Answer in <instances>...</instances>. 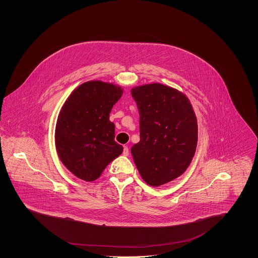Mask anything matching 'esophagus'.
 <instances>
[{
  "mask_svg": "<svg viewBox=\"0 0 258 258\" xmlns=\"http://www.w3.org/2000/svg\"><path fill=\"white\" fill-rule=\"evenodd\" d=\"M123 155L125 156V157L128 156V148L126 147V146L123 147Z\"/></svg>",
  "mask_w": 258,
  "mask_h": 258,
  "instance_id": "34e87169",
  "label": "esophagus"
}]
</instances>
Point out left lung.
I'll list each match as a JSON object with an SVG mask.
<instances>
[{"mask_svg":"<svg viewBox=\"0 0 258 258\" xmlns=\"http://www.w3.org/2000/svg\"><path fill=\"white\" fill-rule=\"evenodd\" d=\"M140 141L132 147L142 179L159 186L182 175L197 145V120L183 93L160 83L135 87Z\"/></svg>","mask_w":258,"mask_h":258,"instance_id":"obj_1","label":"left lung"}]
</instances>
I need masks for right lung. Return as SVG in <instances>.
Returning a JSON list of instances; mask_svg holds the SVG:
<instances>
[{
    "mask_svg": "<svg viewBox=\"0 0 258 258\" xmlns=\"http://www.w3.org/2000/svg\"><path fill=\"white\" fill-rule=\"evenodd\" d=\"M123 89L102 81L77 87L61 107L55 130V144L63 165L77 178L97 180L111 161L123 153L115 138L109 114Z\"/></svg>",
    "mask_w": 258,
    "mask_h": 258,
    "instance_id": "obj_1",
    "label": "right lung"
}]
</instances>
